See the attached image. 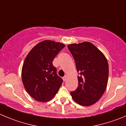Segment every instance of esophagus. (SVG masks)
<instances>
[{"label":"esophagus","instance_id":"34e87169","mask_svg":"<svg viewBox=\"0 0 126 126\" xmlns=\"http://www.w3.org/2000/svg\"><path fill=\"white\" fill-rule=\"evenodd\" d=\"M67 77H67V75H65V76H64V77H63V80H64V81H66V80H67Z\"/></svg>","mask_w":126,"mask_h":126}]
</instances>
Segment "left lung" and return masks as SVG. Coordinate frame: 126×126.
<instances>
[{"label":"left lung","mask_w":126,"mask_h":126,"mask_svg":"<svg viewBox=\"0 0 126 126\" xmlns=\"http://www.w3.org/2000/svg\"><path fill=\"white\" fill-rule=\"evenodd\" d=\"M68 49L74 57L79 86L70 93L73 100L82 106H88L100 100L107 87L109 66L105 55L90 42L70 44Z\"/></svg>","instance_id":"obj_1"}]
</instances>
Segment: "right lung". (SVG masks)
Returning <instances> with one entry per match:
<instances>
[{
	"instance_id": "obj_1",
	"label": "right lung",
	"mask_w": 126,
	"mask_h": 126,
	"mask_svg": "<svg viewBox=\"0 0 126 126\" xmlns=\"http://www.w3.org/2000/svg\"><path fill=\"white\" fill-rule=\"evenodd\" d=\"M59 42L44 40L37 44L26 56L21 70L25 90L34 100L46 102L54 98L62 85L52 61L65 47Z\"/></svg>"
}]
</instances>
